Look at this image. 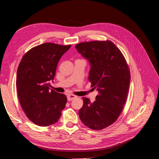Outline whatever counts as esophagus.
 <instances>
[{"label":"esophagus","mask_w":159,"mask_h":159,"mask_svg":"<svg viewBox=\"0 0 159 159\" xmlns=\"http://www.w3.org/2000/svg\"><path fill=\"white\" fill-rule=\"evenodd\" d=\"M76 97V96H75V95H72V94H68V95H67V99H68V101H70L73 100L74 99H75Z\"/></svg>","instance_id":"1"}]
</instances>
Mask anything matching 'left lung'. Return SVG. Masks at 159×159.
<instances>
[{
    "mask_svg": "<svg viewBox=\"0 0 159 159\" xmlns=\"http://www.w3.org/2000/svg\"><path fill=\"white\" fill-rule=\"evenodd\" d=\"M75 48L90 64L89 80L98 95L91 103L83 97L79 111L83 123L100 130L117 120L123 109L129 87V70L123 54L110 41H94L76 45Z\"/></svg>",
    "mask_w": 159,
    "mask_h": 159,
    "instance_id": "left-lung-1",
    "label": "left lung"
}]
</instances>
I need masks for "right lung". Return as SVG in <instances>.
Instances as JSON below:
<instances>
[{"label": "right lung", "instance_id": "add662e5", "mask_svg": "<svg viewBox=\"0 0 159 159\" xmlns=\"http://www.w3.org/2000/svg\"><path fill=\"white\" fill-rule=\"evenodd\" d=\"M71 46L45 43L23 56L17 68V94L20 104L30 121L39 126L55 124L61 116L67 99L50 89L57 65Z\"/></svg>", "mask_w": 159, "mask_h": 159}]
</instances>
